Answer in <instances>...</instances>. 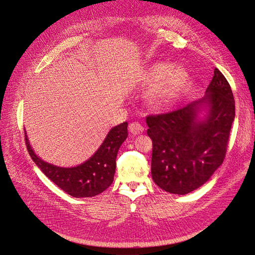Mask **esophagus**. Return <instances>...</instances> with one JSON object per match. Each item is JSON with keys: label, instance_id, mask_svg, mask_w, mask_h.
I'll use <instances>...</instances> for the list:
<instances>
[{"label": "esophagus", "instance_id": "obj_1", "mask_svg": "<svg viewBox=\"0 0 255 255\" xmlns=\"http://www.w3.org/2000/svg\"><path fill=\"white\" fill-rule=\"evenodd\" d=\"M129 131H130L133 136L134 134H139L143 131V126L140 123H130V125H129Z\"/></svg>", "mask_w": 255, "mask_h": 255}]
</instances>
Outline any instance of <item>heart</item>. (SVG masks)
<instances>
[{"label": "heart", "mask_w": 255, "mask_h": 255, "mask_svg": "<svg viewBox=\"0 0 255 255\" xmlns=\"http://www.w3.org/2000/svg\"><path fill=\"white\" fill-rule=\"evenodd\" d=\"M167 70H169V66H166V64H155L145 75L144 82L147 84L156 83L164 76ZM186 80L187 73L183 69L176 68L172 70L162 79L160 84L156 86L152 96H151V103L155 107L163 106L178 93V91L185 84Z\"/></svg>", "instance_id": "1"}]
</instances>
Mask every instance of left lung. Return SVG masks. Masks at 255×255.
Wrapping results in <instances>:
<instances>
[{"mask_svg":"<svg viewBox=\"0 0 255 255\" xmlns=\"http://www.w3.org/2000/svg\"><path fill=\"white\" fill-rule=\"evenodd\" d=\"M197 102L169 113L148 115V136L152 140L151 174L165 192L185 195L202 186L223 164L236 106L225 75L216 68ZM209 107L208 118L197 122L199 107Z\"/></svg>","mask_w":255,"mask_h":255,"instance_id":"left-lung-1","label":"left lung"}]
</instances>
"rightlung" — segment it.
<instances>
[{
    "mask_svg": "<svg viewBox=\"0 0 255 255\" xmlns=\"http://www.w3.org/2000/svg\"><path fill=\"white\" fill-rule=\"evenodd\" d=\"M128 124L125 122L108 132L100 149L83 164L75 167H59L38 158L25 136L26 148L42 173L73 197H92L111 186L116 169V156L128 136Z\"/></svg>",
    "mask_w": 255,
    "mask_h": 255,
    "instance_id": "obj_1",
    "label": "right lung"
}]
</instances>
